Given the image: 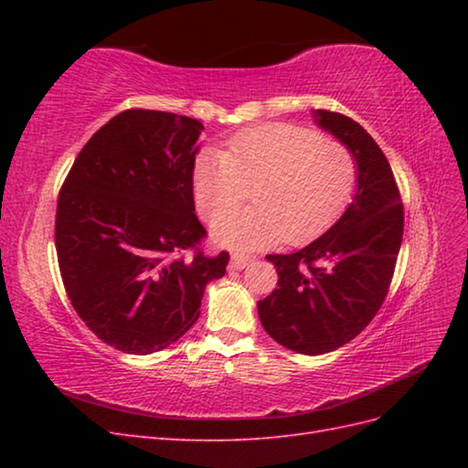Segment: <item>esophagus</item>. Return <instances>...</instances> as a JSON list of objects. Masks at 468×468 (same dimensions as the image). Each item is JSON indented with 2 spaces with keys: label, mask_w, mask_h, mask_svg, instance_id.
<instances>
[{
  "label": "esophagus",
  "mask_w": 468,
  "mask_h": 468,
  "mask_svg": "<svg viewBox=\"0 0 468 468\" xmlns=\"http://www.w3.org/2000/svg\"><path fill=\"white\" fill-rule=\"evenodd\" d=\"M251 261H253V258L248 256V253L234 251L232 258H230V267H232V269H244V267L250 265Z\"/></svg>",
  "instance_id": "34e87169"
}]
</instances>
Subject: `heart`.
Returning a JSON list of instances; mask_svg holds the SVG:
<instances>
[{
	"label": "heart",
	"instance_id": "heart-1",
	"mask_svg": "<svg viewBox=\"0 0 468 468\" xmlns=\"http://www.w3.org/2000/svg\"><path fill=\"white\" fill-rule=\"evenodd\" d=\"M252 186L248 209L231 208ZM356 186V160L335 138L289 122L236 133L224 152L203 150L193 165L195 203L217 220L215 239L229 248L301 242L328 224Z\"/></svg>",
	"mask_w": 468,
	"mask_h": 468
}]
</instances>
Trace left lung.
<instances>
[{"instance_id": "1", "label": "left lung", "mask_w": 468, "mask_h": 468, "mask_svg": "<svg viewBox=\"0 0 468 468\" xmlns=\"http://www.w3.org/2000/svg\"><path fill=\"white\" fill-rule=\"evenodd\" d=\"M314 121L357 164V191L332 229L277 267V289L258 303L265 332L303 356H322L361 334L385 303L404 234V208L387 155L359 122L314 109Z\"/></svg>"}]
</instances>
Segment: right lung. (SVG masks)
Segmentation results:
<instances>
[{
	"instance_id": "obj_1",
	"label": "right lung",
	"mask_w": 468,
	"mask_h": 468,
	"mask_svg": "<svg viewBox=\"0 0 468 468\" xmlns=\"http://www.w3.org/2000/svg\"><path fill=\"white\" fill-rule=\"evenodd\" d=\"M203 122L129 109L81 148L56 207V253L78 316L124 353L148 356L201 314L207 282L229 251L208 258L195 215L193 165Z\"/></svg>"
}]
</instances>
